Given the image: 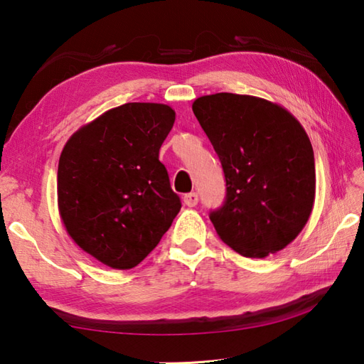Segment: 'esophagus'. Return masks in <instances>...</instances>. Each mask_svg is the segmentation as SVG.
I'll return each mask as SVG.
<instances>
[{"label": "esophagus", "mask_w": 364, "mask_h": 364, "mask_svg": "<svg viewBox=\"0 0 364 364\" xmlns=\"http://www.w3.org/2000/svg\"><path fill=\"white\" fill-rule=\"evenodd\" d=\"M183 200H184V205H188V206H196L197 203H198V194L197 192H189V194H186L183 197Z\"/></svg>", "instance_id": "obj_1"}]
</instances>
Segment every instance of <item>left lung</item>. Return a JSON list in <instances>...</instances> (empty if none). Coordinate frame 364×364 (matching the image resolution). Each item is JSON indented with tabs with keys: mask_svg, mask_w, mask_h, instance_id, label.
<instances>
[{
	"mask_svg": "<svg viewBox=\"0 0 364 364\" xmlns=\"http://www.w3.org/2000/svg\"><path fill=\"white\" fill-rule=\"evenodd\" d=\"M192 111L225 175V200L210 211L219 237L249 258L284 249L314 202V153L305 129L283 107L250 95L200 97Z\"/></svg>",
	"mask_w": 364,
	"mask_h": 364,
	"instance_id": "left-lung-1",
	"label": "left lung"
}]
</instances>
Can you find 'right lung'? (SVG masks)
Listing matches in <instances>:
<instances>
[{"instance_id":"obj_1","label":"right lung","mask_w":364,"mask_h":364,"mask_svg":"<svg viewBox=\"0 0 364 364\" xmlns=\"http://www.w3.org/2000/svg\"><path fill=\"white\" fill-rule=\"evenodd\" d=\"M173 122L166 105L127 103L76 131L60 153V218L73 241L106 266H137L181 210L159 161Z\"/></svg>"}]
</instances>
